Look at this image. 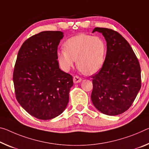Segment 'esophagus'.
Listing matches in <instances>:
<instances>
[{
	"label": "esophagus",
	"mask_w": 149,
	"mask_h": 149,
	"mask_svg": "<svg viewBox=\"0 0 149 149\" xmlns=\"http://www.w3.org/2000/svg\"><path fill=\"white\" fill-rule=\"evenodd\" d=\"M74 82L75 84H77V83H79V82L81 81V78L79 76H77V75H75L74 77Z\"/></svg>",
	"instance_id": "esophagus-1"
}]
</instances>
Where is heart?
<instances>
[{
    "label": "heart",
    "mask_w": 149,
    "mask_h": 149,
    "mask_svg": "<svg viewBox=\"0 0 149 149\" xmlns=\"http://www.w3.org/2000/svg\"><path fill=\"white\" fill-rule=\"evenodd\" d=\"M64 49L59 50L56 58L60 68L68 72L75 60L78 69L86 75H92L101 69L104 62L105 44L101 38L81 34L67 40Z\"/></svg>",
    "instance_id": "1"
}]
</instances>
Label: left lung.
I'll use <instances>...</instances> for the list:
<instances>
[{"mask_svg": "<svg viewBox=\"0 0 149 149\" xmlns=\"http://www.w3.org/2000/svg\"><path fill=\"white\" fill-rule=\"evenodd\" d=\"M94 32L105 37L107 54L100 71L92 77L91 101L100 112L115 116L129 109L140 90V64L129 42L119 32L98 27Z\"/></svg>", "mask_w": 149, "mask_h": 149, "instance_id": "left-lung-1", "label": "left lung"}]
</instances>
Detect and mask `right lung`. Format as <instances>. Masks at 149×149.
I'll return each mask as SVG.
<instances>
[{
  "label": "right lung",
  "instance_id": "1",
  "mask_svg": "<svg viewBox=\"0 0 149 149\" xmlns=\"http://www.w3.org/2000/svg\"><path fill=\"white\" fill-rule=\"evenodd\" d=\"M63 37L60 31L41 32L27 39L18 51L13 72L16 98L37 119L58 117L69 101L73 77L60 69L56 58Z\"/></svg>",
  "mask_w": 149,
  "mask_h": 149
}]
</instances>
